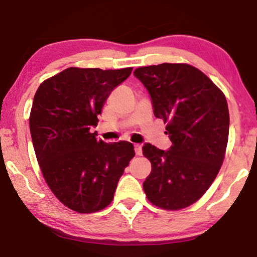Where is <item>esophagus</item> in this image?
<instances>
[{
    "label": "esophagus",
    "instance_id": "esophagus-1",
    "mask_svg": "<svg viewBox=\"0 0 257 257\" xmlns=\"http://www.w3.org/2000/svg\"><path fill=\"white\" fill-rule=\"evenodd\" d=\"M134 150H135V153H137L138 156L143 155V150H141L140 145H134Z\"/></svg>",
    "mask_w": 257,
    "mask_h": 257
}]
</instances>
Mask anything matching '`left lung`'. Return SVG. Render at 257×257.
<instances>
[{"instance_id": "1", "label": "left lung", "mask_w": 257, "mask_h": 257, "mask_svg": "<svg viewBox=\"0 0 257 257\" xmlns=\"http://www.w3.org/2000/svg\"><path fill=\"white\" fill-rule=\"evenodd\" d=\"M137 77L151 96L153 113L167 124L173 145L143 146L151 174L144 191L152 204L179 210L193 204L216 178L225 157L229 114L225 95L202 71L187 64L139 67Z\"/></svg>"}]
</instances>
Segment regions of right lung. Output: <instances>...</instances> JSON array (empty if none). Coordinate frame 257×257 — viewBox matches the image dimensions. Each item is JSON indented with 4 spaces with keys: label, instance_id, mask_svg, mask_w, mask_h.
Wrapping results in <instances>:
<instances>
[{
    "label": "right lung",
    "instance_id": "1",
    "mask_svg": "<svg viewBox=\"0 0 257 257\" xmlns=\"http://www.w3.org/2000/svg\"><path fill=\"white\" fill-rule=\"evenodd\" d=\"M132 70L69 67L35 94L30 133L37 162L55 197L77 213H95L110 204L135 156L128 141L106 144L90 132L111 91Z\"/></svg>",
    "mask_w": 257,
    "mask_h": 257
}]
</instances>
